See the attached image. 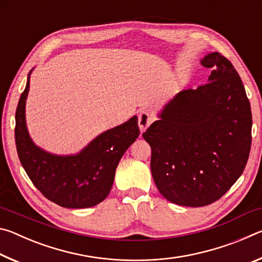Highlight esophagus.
<instances>
[{
  "instance_id": "1",
  "label": "esophagus",
  "mask_w": 262,
  "mask_h": 262,
  "mask_svg": "<svg viewBox=\"0 0 262 262\" xmlns=\"http://www.w3.org/2000/svg\"><path fill=\"white\" fill-rule=\"evenodd\" d=\"M155 121L154 114L149 110H142L139 114V126L141 132H144Z\"/></svg>"
}]
</instances>
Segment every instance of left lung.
I'll return each mask as SVG.
<instances>
[{"label": "left lung", "mask_w": 262, "mask_h": 262, "mask_svg": "<svg viewBox=\"0 0 262 262\" xmlns=\"http://www.w3.org/2000/svg\"><path fill=\"white\" fill-rule=\"evenodd\" d=\"M201 63L212 69L209 82L179 92L143 133L159 193L187 207L223 196L242 176L252 143L251 105L237 70L217 52Z\"/></svg>", "instance_id": "8db88e82"}]
</instances>
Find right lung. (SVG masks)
I'll return each mask as SVG.
<instances>
[{"label":"right lung","instance_id":"obj_1","mask_svg":"<svg viewBox=\"0 0 262 262\" xmlns=\"http://www.w3.org/2000/svg\"><path fill=\"white\" fill-rule=\"evenodd\" d=\"M30 81L16 110L17 154L33 185L48 200L64 208H89L105 200L112 188L115 168L140 134L137 118L103 133L76 156L47 154L31 141L25 123Z\"/></svg>","mask_w":262,"mask_h":262}]
</instances>
